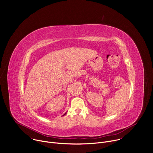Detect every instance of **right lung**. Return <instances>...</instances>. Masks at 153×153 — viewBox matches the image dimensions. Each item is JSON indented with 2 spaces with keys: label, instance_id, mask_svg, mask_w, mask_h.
I'll use <instances>...</instances> for the list:
<instances>
[{
  "label": "right lung",
  "instance_id": "right-lung-1",
  "mask_svg": "<svg viewBox=\"0 0 153 153\" xmlns=\"http://www.w3.org/2000/svg\"><path fill=\"white\" fill-rule=\"evenodd\" d=\"M65 114H66V113H65ZM65 114H64V115H65Z\"/></svg>",
  "mask_w": 153,
  "mask_h": 153
}]
</instances>
